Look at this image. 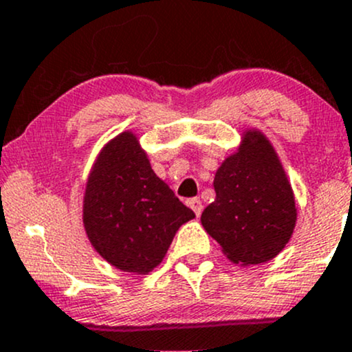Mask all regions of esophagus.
Here are the masks:
<instances>
[{
	"label": "esophagus",
	"mask_w": 352,
	"mask_h": 352,
	"mask_svg": "<svg viewBox=\"0 0 352 352\" xmlns=\"http://www.w3.org/2000/svg\"><path fill=\"white\" fill-rule=\"evenodd\" d=\"M188 207L194 210V214L197 217H200V214H202V202H200L199 199H190L188 200Z\"/></svg>",
	"instance_id": "1"
}]
</instances>
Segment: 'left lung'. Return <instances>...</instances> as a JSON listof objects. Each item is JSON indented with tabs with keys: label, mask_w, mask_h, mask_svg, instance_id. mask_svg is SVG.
Masks as SVG:
<instances>
[{
	"label": "left lung",
	"mask_w": 352,
	"mask_h": 352,
	"mask_svg": "<svg viewBox=\"0 0 352 352\" xmlns=\"http://www.w3.org/2000/svg\"><path fill=\"white\" fill-rule=\"evenodd\" d=\"M215 200L200 215L206 232L234 264L279 256L297 222L296 197L283 162L264 132L247 129L215 172Z\"/></svg>",
	"instance_id": "obj_1"
}]
</instances>
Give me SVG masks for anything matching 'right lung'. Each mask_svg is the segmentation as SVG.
Returning <instances> with one entry per match:
<instances>
[{"instance_id": "add662e5", "label": "right lung", "mask_w": 352, "mask_h": 352, "mask_svg": "<svg viewBox=\"0 0 352 352\" xmlns=\"http://www.w3.org/2000/svg\"><path fill=\"white\" fill-rule=\"evenodd\" d=\"M194 217L153 172L137 133L125 130L102 146L85 184L83 227L103 261L146 276Z\"/></svg>"}]
</instances>
